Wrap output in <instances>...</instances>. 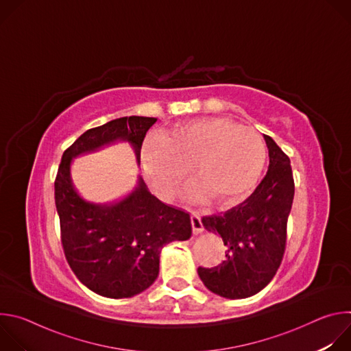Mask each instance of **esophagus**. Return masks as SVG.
Returning a JSON list of instances; mask_svg holds the SVG:
<instances>
[{
    "instance_id": "obj_1",
    "label": "esophagus",
    "mask_w": 351,
    "mask_h": 351,
    "mask_svg": "<svg viewBox=\"0 0 351 351\" xmlns=\"http://www.w3.org/2000/svg\"><path fill=\"white\" fill-rule=\"evenodd\" d=\"M191 218V228H193V233H202L204 230L203 222H202V217H199L198 213H191L190 215Z\"/></svg>"
}]
</instances>
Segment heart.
I'll return each instance as SVG.
<instances>
[{
    "label": "heart",
    "instance_id": "b5f03b06",
    "mask_svg": "<svg viewBox=\"0 0 351 351\" xmlns=\"http://www.w3.org/2000/svg\"><path fill=\"white\" fill-rule=\"evenodd\" d=\"M143 153L145 178L160 194H175L194 168L202 186L191 197L211 194L219 204H234L252 193L267 162L263 136L228 118L179 123L171 137L149 133Z\"/></svg>",
    "mask_w": 351,
    "mask_h": 351
}]
</instances>
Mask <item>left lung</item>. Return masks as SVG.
I'll list each match as a JSON object with an SVG mask.
<instances>
[{
    "label": "left lung",
    "instance_id": "8db88e82",
    "mask_svg": "<svg viewBox=\"0 0 351 351\" xmlns=\"http://www.w3.org/2000/svg\"><path fill=\"white\" fill-rule=\"evenodd\" d=\"M264 138L269 167L256 190L239 206L202 219L208 232L221 234L226 258L214 268L198 267V276L207 289L226 298H245L263 290L286 250L294 179L289 157L269 136Z\"/></svg>",
    "mask_w": 351,
    "mask_h": 351
}]
</instances>
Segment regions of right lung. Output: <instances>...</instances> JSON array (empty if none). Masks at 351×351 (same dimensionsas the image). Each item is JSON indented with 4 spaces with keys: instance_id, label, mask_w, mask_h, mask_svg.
Segmentation results:
<instances>
[{
    "instance_id": "add662e5",
    "label": "right lung",
    "mask_w": 351,
    "mask_h": 351,
    "mask_svg": "<svg viewBox=\"0 0 351 351\" xmlns=\"http://www.w3.org/2000/svg\"><path fill=\"white\" fill-rule=\"evenodd\" d=\"M157 118L125 117L84 132L62 156L56 178V206L66 261L77 279L94 293L123 298L152 286L160 272L165 244L187 240V211L165 204L138 180L121 203L101 207L86 203L75 191L69 167L73 157L114 140H128L140 158L145 133Z\"/></svg>"
}]
</instances>
